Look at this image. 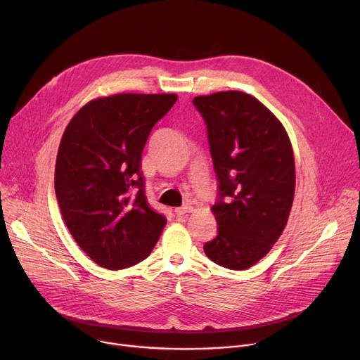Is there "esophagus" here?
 <instances>
[{"label": "esophagus", "mask_w": 360, "mask_h": 360, "mask_svg": "<svg viewBox=\"0 0 360 360\" xmlns=\"http://www.w3.org/2000/svg\"><path fill=\"white\" fill-rule=\"evenodd\" d=\"M193 211V208L191 207V205H188V204H185V205H182V207H179V208H175V214L176 215H185V214H188V212H192Z\"/></svg>", "instance_id": "1"}]
</instances>
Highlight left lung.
I'll list each match as a JSON object with an SVG mask.
<instances>
[{"mask_svg":"<svg viewBox=\"0 0 360 360\" xmlns=\"http://www.w3.org/2000/svg\"><path fill=\"white\" fill-rule=\"evenodd\" d=\"M218 178L219 202L211 207L217 237L204 245L210 259L245 270L280 238L296 189V167L287 130L254 96L228 90L197 96Z\"/></svg>","mask_w":360,"mask_h":360,"instance_id":"obj_1","label":"left lung"}]
</instances>
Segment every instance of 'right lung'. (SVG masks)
I'll return each instance as SVG.
<instances>
[{"label": "right lung", "mask_w": 360, "mask_h": 360, "mask_svg": "<svg viewBox=\"0 0 360 360\" xmlns=\"http://www.w3.org/2000/svg\"><path fill=\"white\" fill-rule=\"evenodd\" d=\"M175 93H117L87 102L61 136L56 197L79 247L108 270L132 267L158 243L167 218L149 208L142 150Z\"/></svg>", "instance_id": "obj_1"}]
</instances>
